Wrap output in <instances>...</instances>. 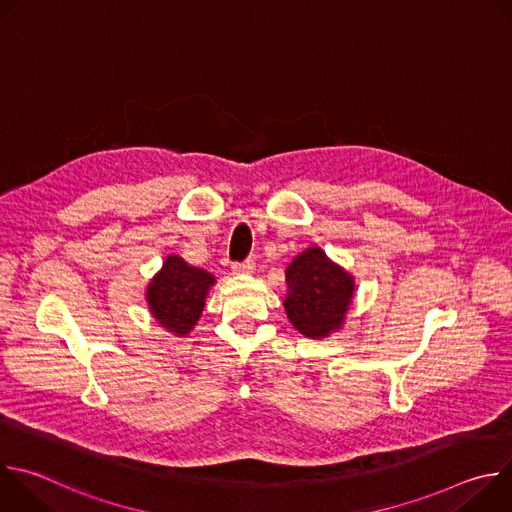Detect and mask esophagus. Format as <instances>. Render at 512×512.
Instances as JSON below:
<instances>
[{"mask_svg":"<svg viewBox=\"0 0 512 512\" xmlns=\"http://www.w3.org/2000/svg\"><path fill=\"white\" fill-rule=\"evenodd\" d=\"M253 271H255V263L253 261L233 263V273H237V275H245V273H253Z\"/></svg>","mask_w":512,"mask_h":512,"instance_id":"34e87169","label":"esophagus"}]
</instances>
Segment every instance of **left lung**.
Listing matches in <instances>:
<instances>
[{
    "mask_svg": "<svg viewBox=\"0 0 512 512\" xmlns=\"http://www.w3.org/2000/svg\"><path fill=\"white\" fill-rule=\"evenodd\" d=\"M285 281L283 308L296 330L318 340L342 328L354 296V277L320 247H310L291 261Z\"/></svg>",
    "mask_w": 512,
    "mask_h": 512,
    "instance_id": "obj_1",
    "label": "left lung"
}]
</instances>
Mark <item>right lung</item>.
<instances>
[{
    "label": "right lung",
    "mask_w": 512,
    "mask_h": 512,
    "mask_svg": "<svg viewBox=\"0 0 512 512\" xmlns=\"http://www.w3.org/2000/svg\"><path fill=\"white\" fill-rule=\"evenodd\" d=\"M214 275L170 255L145 291L152 316L172 334L186 336L198 322Z\"/></svg>",
    "instance_id": "add662e5"
}]
</instances>
